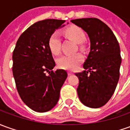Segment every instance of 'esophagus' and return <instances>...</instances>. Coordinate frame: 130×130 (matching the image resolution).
<instances>
[{"label":"esophagus","instance_id":"esophagus-1","mask_svg":"<svg viewBox=\"0 0 130 130\" xmlns=\"http://www.w3.org/2000/svg\"><path fill=\"white\" fill-rule=\"evenodd\" d=\"M72 74H73V73L71 72V71H69V72H68V75H69V76H71V75H72Z\"/></svg>","mask_w":130,"mask_h":130}]
</instances>
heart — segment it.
<instances>
[{"label": "heart", "instance_id": "obj_1", "mask_svg": "<svg viewBox=\"0 0 130 130\" xmlns=\"http://www.w3.org/2000/svg\"><path fill=\"white\" fill-rule=\"evenodd\" d=\"M65 34L78 44H82L86 40V35L78 27H71L65 29ZM48 46L50 52L54 55H58L61 51V37L57 31L54 32L48 39ZM83 61V56L80 54H66L57 59V64L59 68L66 70H74Z\"/></svg>", "mask_w": 130, "mask_h": 130}]
</instances>
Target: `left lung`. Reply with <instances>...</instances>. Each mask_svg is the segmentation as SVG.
Returning a JSON list of instances; mask_svg holds the SVG:
<instances>
[{
    "label": "left lung",
    "mask_w": 130,
    "mask_h": 130,
    "mask_svg": "<svg viewBox=\"0 0 130 130\" xmlns=\"http://www.w3.org/2000/svg\"><path fill=\"white\" fill-rule=\"evenodd\" d=\"M90 39V52L84 63L88 71L76 74L80 102L91 108L103 106L114 93L120 78L122 59L119 43L110 28L97 18L71 20Z\"/></svg>",
    "instance_id": "1"
}]
</instances>
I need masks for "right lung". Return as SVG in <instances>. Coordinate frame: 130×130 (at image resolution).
<instances>
[{
	"instance_id": "right-lung-1",
	"label": "right lung",
	"mask_w": 130,
	"mask_h": 130,
	"mask_svg": "<svg viewBox=\"0 0 130 130\" xmlns=\"http://www.w3.org/2000/svg\"><path fill=\"white\" fill-rule=\"evenodd\" d=\"M64 22L46 19L34 23L19 37L13 51L12 74L17 90L22 101L34 111L52 110L67 79L65 70L52 71L56 64L48 46L50 35L65 25Z\"/></svg>"
}]
</instances>
